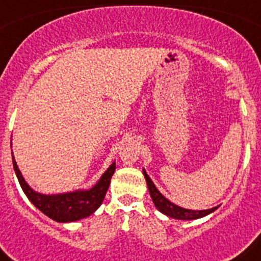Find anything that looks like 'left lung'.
I'll list each match as a JSON object with an SVG mask.
<instances>
[{
	"mask_svg": "<svg viewBox=\"0 0 261 261\" xmlns=\"http://www.w3.org/2000/svg\"><path fill=\"white\" fill-rule=\"evenodd\" d=\"M144 176L146 179L147 188H149V192H150L151 200H153L155 208L158 209L161 213L166 214V216L175 218V220H197V218H201V217L208 216L212 212H214L217 209H206V211H190V209H184L177 206V205L172 204L171 201H168L162 193L156 190V187L154 186V183L151 181V179L149 177V175L146 174V171L144 170Z\"/></svg>",
	"mask_w": 261,
	"mask_h": 261,
	"instance_id": "8db88e82",
	"label": "left lung"
}]
</instances>
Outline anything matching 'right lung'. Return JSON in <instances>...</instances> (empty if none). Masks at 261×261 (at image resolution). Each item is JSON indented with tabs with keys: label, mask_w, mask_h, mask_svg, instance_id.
Segmentation results:
<instances>
[{
	"label": "right lung",
	"mask_w": 261,
	"mask_h": 261,
	"mask_svg": "<svg viewBox=\"0 0 261 261\" xmlns=\"http://www.w3.org/2000/svg\"><path fill=\"white\" fill-rule=\"evenodd\" d=\"M13 165L18 181L30 201L35 205L41 213H44L45 216L57 222H73V221L82 220L89 217L90 214H93L105 200L111 183V177L116 168L114 162L102 175L98 183L87 191H75V192L60 193V195H41V193L35 192L26 183L14 158Z\"/></svg>",
	"instance_id": "right-lung-1"
}]
</instances>
